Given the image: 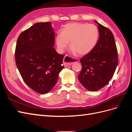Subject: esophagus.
Wrapping results in <instances>:
<instances>
[{
	"instance_id": "esophagus-1",
	"label": "esophagus",
	"mask_w": 132,
	"mask_h": 132,
	"mask_svg": "<svg viewBox=\"0 0 132 132\" xmlns=\"http://www.w3.org/2000/svg\"><path fill=\"white\" fill-rule=\"evenodd\" d=\"M76 60L69 57L68 55H65L63 58V64L65 67H68L72 64L74 62H76Z\"/></svg>"
}]
</instances>
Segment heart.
Masks as SVG:
<instances>
[{"instance_id": "1", "label": "heart", "mask_w": 132, "mask_h": 132, "mask_svg": "<svg viewBox=\"0 0 132 132\" xmlns=\"http://www.w3.org/2000/svg\"><path fill=\"white\" fill-rule=\"evenodd\" d=\"M99 31L94 24L72 22L65 25L62 32L55 37V42L59 51L63 52L70 42L73 53L80 55L89 53L94 50L98 40Z\"/></svg>"}]
</instances>
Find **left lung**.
<instances>
[{"mask_svg": "<svg viewBox=\"0 0 132 132\" xmlns=\"http://www.w3.org/2000/svg\"><path fill=\"white\" fill-rule=\"evenodd\" d=\"M98 23L99 39L94 50L80 59L82 69L79 81L89 91L105 86L112 78L118 65V53L114 36L108 28Z\"/></svg>", "mask_w": 132, "mask_h": 132, "instance_id": "obj_1", "label": "left lung"}]
</instances>
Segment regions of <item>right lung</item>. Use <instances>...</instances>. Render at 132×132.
Here are the masks:
<instances>
[{
  "instance_id": "obj_1",
  "label": "right lung",
  "mask_w": 132,
  "mask_h": 132,
  "mask_svg": "<svg viewBox=\"0 0 132 132\" xmlns=\"http://www.w3.org/2000/svg\"><path fill=\"white\" fill-rule=\"evenodd\" d=\"M51 22L36 23L20 34L15 58L23 80L36 93H48L56 84L63 68L64 55L54 50Z\"/></svg>"
}]
</instances>
